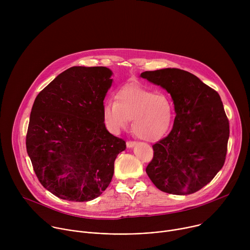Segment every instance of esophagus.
<instances>
[{"mask_svg":"<svg viewBox=\"0 0 250 250\" xmlns=\"http://www.w3.org/2000/svg\"><path fill=\"white\" fill-rule=\"evenodd\" d=\"M135 146H136L135 141H126V147L127 148H132Z\"/></svg>","mask_w":250,"mask_h":250,"instance_id":"1","label":"esophagus"}]
</instances>
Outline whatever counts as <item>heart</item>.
Returning a JSON list of instances; mask_svg holds the SVG:
<instances>
[{"label":"heart","mask_w":250,"mask_h":250,"mask_svg":"<svg viewBox=\"0 0 250 250\" xmlns=\"http://www.w3.org/2000/svg\"><path fill=\"white\" fill-rule=\"evenodd\" d=\"M116 102L106 101L103 108L104 122L112 132L119 133L131 121V129L140 139L152 141L169 129L174 109L170 99L135 85L121 88Z\"/></svg>","instance_id":"b5f03b06"}]
</instances>
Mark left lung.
Here are the masks:
<instances>
[{
    "mask_svg": "<svg viewBox=\"0 0 250 250\" xmlns=\"http://www.w3.org/2000/svg\"><path fill=\"white\" fill-rule=\"evenodd\" d=\"M140 77L166 90L176 113L170 133L152 146L146 173L162 192L193 194L213 179L226 160L229 124L221 97L181 69L146 71Z\"/></svg>",
    "mask_w": 250,
    "mask_h": 250,
    "instance_id": "8db88e82",
    "label": "left lung"
}]
</instances>
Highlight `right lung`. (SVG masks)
Wrapping results in <instances>:
<instances>
[{
    "mask_svg": "<svg viewBox=\"0 0 250 250\" xmlns=\"http://www.w3.org/2000/svg\"><path fill=\"white\" fill-rule=\"evenodd\" d=\"M112 75L103 66H73L34 100L26 151L42 185L60 199L98 198L112 181L118 154L126 147L104 123Z\"/></svg>",
    "mask_w": 250,
    "mask_h": 250,
    "instance_id": "obj_1",
    "label": "right lung"
}]
</instances>
